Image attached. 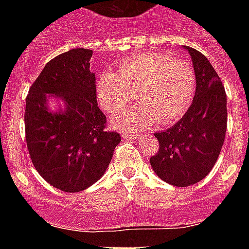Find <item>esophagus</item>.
Here are the masks:
<instances>
[{"instance_id":"esophagus-1","label":"esophagus","mask_w":249,"mask_h":249,"mask_svg":"<svg viewBox=\"0 0 249 249\" xmlns=\"http://www.w3.org/2000/svg\"><path fill=\"white\" fill-rule=\"evenodd\" d=\"M123 138H133V140H137L140 137L138 133H131V132H123L122 133Z\"/></svg>"}]
</instances>
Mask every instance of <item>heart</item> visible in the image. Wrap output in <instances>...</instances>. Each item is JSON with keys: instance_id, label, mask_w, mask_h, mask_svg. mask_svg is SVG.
<instances>
[{"instance_id": "heart-1", "label": "heart", "mask_w": 249, "mask_h": 249, "mask_svg": "<svg viewBox=\"0 0 249 249\" xmlns=\"http://www.w3.org/2000/svg\"><path fill=\"white\" fill-rule=\"evenodd\" d=\"M118 74L103 71L96 82L101 108L116 113L135 93L140 103L114 114L112 124L124 131H141L157 120L171 123L182 117L192 103L197 80L192 66L183 59L157 52H142L118 62Z\"/></svg>"}]
</instances>
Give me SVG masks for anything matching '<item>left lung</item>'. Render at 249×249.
Instances as JSON below:
<instances>
[{"instance_id": "1", "label": "left lung", "mask_w": 249, "mask_h": 249, "mask_svg": "<svg viewBox=\"0 0 249 249\" xmlns=\"http://www.w3.org/2000/svg\"><path fill=\"white\" fill-rule=\"evenodd\" d=\"M184 48L197 80L195 98L175 126L155 133L160 148L149 158L156 175L177 187L192 186L211 172L227 129V96L221 78L199 51Z\"/></svg>"}]
</instances>
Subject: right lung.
I'll list each match as a JSON object with an SVG mask.
<instances>
[{"label":"right lung","instance_id":"add662e5","mask_svg":"<svg viewBox=\"0 0 249 249\" xmlns=\"http://www.w3.org/2000/svg\"><path fill=\"white\" fill-rule=\"evenodd\" d=\"M92 50L73 48L45 66L26 97L28 153L46 182L63 192H80L97 182L121 142L107 129L97 105L96 76L89 70ZM66 102L63 112L47 108L45 94Z\"/></svg>","mask_w":249,"mask_h":249}]
</instances>
